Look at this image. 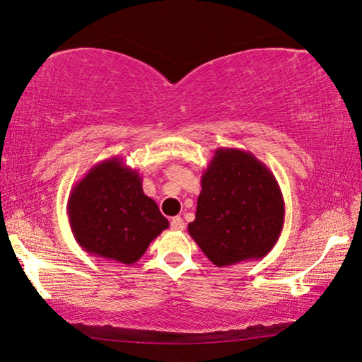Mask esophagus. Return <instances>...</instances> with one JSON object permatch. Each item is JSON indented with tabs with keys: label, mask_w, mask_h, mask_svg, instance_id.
<instances>
[{
	"label": "esophagus",
	"mask_w": 362,
	"mask_h": 362,
	"mask_svg": "<svg viewBox=\"0 0 362 362\" xmlns=\"http://www.w3.org/2000/svg\"><path fill=\"white\" fill-rule=\"evenodd\" d=\"M170 228L174 230H183L185 229V223H183V219L180 216H175V218H172L170 221Z\"/></svg>",
	"instance_id": "obj_1"
}]
</instances>
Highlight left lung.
Returning <instances> with one entry per match:
<instances>
[{"label": "left lung", "instance_id": "obj_1", "mask_svg": "<svg viewBox=\"0 0 362 362\" xmlns=\"http://www.w3.org/2000/svg\"><path fill=\"white\" fill-rule=\"evenodd\" d=\"M284 198L273 172L249 151L218 148L202 175L188 234L216 267L267 257L281 235Z\"/></svg>", "mask_w": 362, "mask_h": 362}]
</instances>
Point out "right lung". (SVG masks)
Returning a JSON list of instances; mask_svg holds the SVG:
<instances>
[{
	"instance_id": "1",
	"label": "right lung",
	"mask_w": 362,
	"mask_h": 362,
	"mask_svg": "<svg viewBox=\"0 0 362 362\" xmlns=\"http://www.w3.org/2000/svg\"><path fill=\"white\" fill-rule=\"evenodd\" d=\"M66 208L83 250L125 265L138 262L169 228L154 199L144 195L139 172L117 156L90 167L69 192Z\"/></svg>"
}]
</instances>
